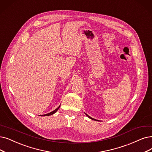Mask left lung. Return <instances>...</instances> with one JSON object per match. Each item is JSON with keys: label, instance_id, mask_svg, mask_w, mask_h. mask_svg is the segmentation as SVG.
<instances>
[{"label": "left lung", "instance_id": "8db88e82", "mask_svg": "<svg viewBox=\"0 0 152 152\" xmlns=\"http://www.w3.org/2000/svg\"><path fill=\"white\" fill-rule=\"evenodd\" d=\"M86 115H87V116L88 117V118H90V119H92V120H95V119H94V118H92V117H90V116H88V115H87V114H86Z\"/></svg>", "mask_w": 152, "mask_h": 152}]
</instances>
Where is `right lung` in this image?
Masks as SVG:
<instances>
[{"label": "right lung", "mask_w": 152, "mask_h": 152, "mask_svg": "<svg viewBox=\"0 0 152 152\" xmlns=\"http://www.w3.org/2000/svg\"><path fill=\"white\" fill-rule=\"evenodd\" d=\"M60 105L58 107V108H57L55 110H53V111H52V112H50V113H47V114H45V115H42L41 116H49V115H53V113H55L58 110V108H60Z\"/></svg>", "instance_id": "1"}]
</instances>
